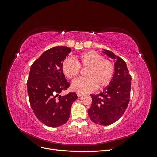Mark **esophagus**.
I'll return each instance as SVG.
<instances>
[{
    "instance_id": "esophagus-1",
    "label": "esophagus",
    "mask_w": 157,
    "mask_h": 157,
    "mask_svg": "<svg viewBox=\"0 0 157 157\" xmlns=\"http://www.w3.org/2000/svg\"><path fill=\"white\" fill-rule=\"evenodd\" d=\"M77 96H78V97H80V96H82V94H81V93H79V92H77Z\"/></svg>"
}]
</instances>
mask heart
Listing matches in <instances>:
<instances>
[{
	"label": "heart",
	"instance_id": "obj_1",
	"mask_svg": "<svg viewBox=\"0 0 157 157\" xmlns=\"http://www.w3.org/2000/svg\"><path fill=\"white\" fill-rule=\"evenodd\" d=\"M80 67L87 68L86 77L78 78L71 84V89L79 93L92 92L98 86L104 88L111 83L114 75V66L111 61L95 51H88L78 55L77 62L71 58L65 59L61 70L68 78H73L80 71Z\"/></svg>",
	"mask_w": 157,
	"mask_h": 157
}]
</instances>
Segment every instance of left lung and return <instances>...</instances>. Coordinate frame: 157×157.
I'll return each mask as SVG.
<instances>
[{
	"mask_svg": "<svg viewBox=\"0 0 157 157\" xmlns=\"http://www.w3.org/2000/svg\"><path fill=\"white\" fill-rule=\"evenodd\" d=\"M102 52L115 61V73L103 92L91 94L92 103L88 113L94 123L108 126L119 119L126 111L130 101L132 77L122 58L109 50L103 49Z\"/></svg>",
	"mask_w": 157,
	"mask_h": 157,
	"instance_id": "1",
	"label": "left lung"
}]
</instances>
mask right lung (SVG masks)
<instances>
[{
  "instance_id": "obj_1",
  "label": "right lung",
  "mask_w": 157,
  "mask_h": 157,
  "mask_svg": "<svg viewBox=\"0 0 157 157\" xmlns=\"http://www.w3.org/2000/svg\"><path fill=\"white\" fill-rule=\"evenodd\" d=\"M71 52L69 47H53L31 66L27 82L31 107L38 119L49 127L60 126L67 122L71 105L78 98L75 92L59 95L70 86L61 63Z\"/></svg>"
}]
</instances>
